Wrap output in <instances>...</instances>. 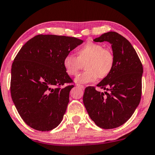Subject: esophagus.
Returning a JSON list of instances; mask_svg holds the SVG:
<instances>
[{
	"label": "esophagus",
	"instance_id": "34e87169",
	"mask_svg": "<svg viewBox=\"0 0 155 155\" xmlns=\"http://www.w3.org/2000/svg\"><path fill=\"white\" fill-rule=\"evenodd\" d=\"M77 85L78 87H81V89H84L85 88V87L84 86V85H80V84H77Z\"/></svg>",
	"mask_w": 155,
	"mask_h": 155
}]
</instances>
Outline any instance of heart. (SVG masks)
Listing matches in <instances>:
<instances>
[{"instance_id": "heart-1", "label": "heart", "mask_w": 155, "mask_h": 155, "mask_svg": "<svg viewBox=\"0 0 155 155\" xmlns=\"http://www.w3.org/2000/svg\"><path fill=\"white\" fill-rule=\"evenodd\" d=\"M77 58L67 55L63 58V67L70 77L77 76L82 64H85L84 73L76 78L75 81L81 84L94 82L99 78L103 79L111 73L114 68L115 58L112 51L103 46L87 41L77 49Z\"/></svg>"}]
</instances>
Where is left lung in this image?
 Masks as SVG:
<instances>
[{
  "instance_id": "left-lung-1",
  "label": "left lung",
  "mask_w": 155,
  "mask_h": 155,
  "mask_svg": "<svg viewBox=\"0 0 155 155\" xmlns=\"http://www.w3.org/2000/svg\"><path fill=\"white\" fill-rule=\"evenodd\" d=\"M94 41L111 45L114 68L97 85L106 91L101 92L94 87H87L83 101L90 117L98 127L116 128L130 118L139 104L143 65L131 43L116 32L104 33Z\"/></svg>"
}]
</instances>
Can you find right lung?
<instances>
[{"label":"right lung","instance_id":"1","mask_svg":"<svg viewBox=\"0 0 155 155\" xmlns=\"http://www.w3.org/2000/svg\"><path fill=\"white\" fill-rule=\"evenodd\" d=\"M84 41L73 37L38 35L28 40L12 65L11 96L18 114L31 128L52 130L63 118L74 85L63 58Z\"/></svg>","mask_w":155,"mask_h":155}]
</instances>
